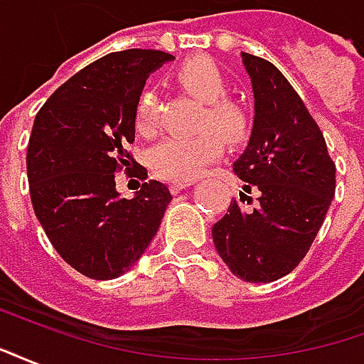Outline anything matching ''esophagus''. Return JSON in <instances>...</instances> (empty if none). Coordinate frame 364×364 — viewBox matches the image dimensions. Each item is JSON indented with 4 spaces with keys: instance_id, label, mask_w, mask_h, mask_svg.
Wrapping results in <instances>:
<instances>
[{
    "instance_id": "1",
    "label": "esophagus",
    "mask_w": 364,
    "mask_h": 364,
    "mask_svg": "<svg viewBox=\"0 0 364 364\" xmlns=\"http://www.w3.org/2000/svg\"><path fill=\"white\" fill-rule=\"evenodd\" d=\"M193 185V181H175L171 183V193H179V191L187 189V187H191Z\"/></svg>"
}]
</instances>
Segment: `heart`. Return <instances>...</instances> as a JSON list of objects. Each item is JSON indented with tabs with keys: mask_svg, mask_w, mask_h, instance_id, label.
Returning <instances> with one entry per match:
<instances>
[{
	"mask_svg": "<svg viewBox=\"0 0 364 364\" xmlns=\"http://www.w3.org/2000/svg\"><path fill=\"white\" fill-rule=\"evenodd\" d=\"M175 82L191 95L205 103L193 138H166L150 151V166L161 179L191 181L210 161L220 158L222 143L240 146L252 132L250 117L240 103L228 99V82L220 68L206 56L187 60L177 68ZM136 130L142 136H154L161 124V103L154 90L138 97L134 111Z\"/></svg>",
	"mask_w": 364,
	"mask_h": 364,
	"instance_id": "heart-1",
	"label": "heart"
}]
</instances>
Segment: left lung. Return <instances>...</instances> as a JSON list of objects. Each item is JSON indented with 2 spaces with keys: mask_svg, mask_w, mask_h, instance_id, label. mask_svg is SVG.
<instances>
[{
  "mask_svg": "<svg viewBox=\"0 0 364 364\" xmlns=\"http://www.w3.org/2000/svg\"><path fill=\"white\" fill-rule=\"evenodd\" d=\"M255 117L234 161L240 200L213 226L216 252L237 279L273 282L304 259L336 195V164L321 130L289 80L267 60L242 52Z\"/></svg>",
  "mask_w": 364,
  "mask_h": 364,
  "instance_id": "left-lung-1",
  "label": "left lung"
}]
</instances>
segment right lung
I'll list each match as a JSON object with an SVG mask.
<instances>
[{"mask_svg":"<svg viewBox=\"0 0 364 364\" xmlns=\"http://www.w3.org/2000/svg\"><path fill=\"white\" fill-rule=\"evenodd\" d=\"M171 60L161 50L111 52L60 85L36 114L27 150L33 208L60 257L90 279L127 273L171 203L164 183H142L134 198H120L114 183L120 169L148 177L127 148L148 75Z\"/></svg>","mask_w":364,"mask_h":364,"instance_id":"1","label":"right lung"}]
</instances>
